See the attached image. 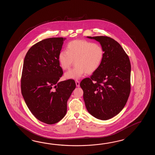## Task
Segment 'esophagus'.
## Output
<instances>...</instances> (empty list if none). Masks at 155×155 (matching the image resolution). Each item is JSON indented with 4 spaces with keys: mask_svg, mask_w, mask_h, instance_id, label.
I'll return each mask as SVG.
<instances>
[{
    "mask_svg": "<svg viewBox=\"0 0 155 155\" xmlns=\"http://www.w3.org/2000/svg\"><path fill=\"white\" fill-rule=\"evenodd\" d=\"M75 82H76V85L77 87H79L80 86V81L78 80H75Z\"/></svg>",
    "mask_w": 155,
    "mask_h": 155,
    "instance_id": "1",
    "label": "esophagus"
}]
</instances>
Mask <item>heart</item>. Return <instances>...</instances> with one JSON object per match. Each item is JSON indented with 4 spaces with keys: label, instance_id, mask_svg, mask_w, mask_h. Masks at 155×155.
<instances>
[{
    "label": "heart",
    "instance_id": "1",
    "mask_svg": "<svg viewBox=\"0 0 155 155\" xmlns=\"http://www.w3.org/2000/svg\"><path fill=\"white\" fill-rule=\"evenodd\" d=\"M104 56V50L99 43H92L85 40H75L66 45V50L61 51L58 60L64 70L73 69L65 73L66 79H79L85 74L95 72L101 65Z\"/></svg>",
    "mask_w": 155,
    "mask_h": 155
}]
</instances>
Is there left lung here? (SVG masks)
<instances>
[{
	"instance_id": "obj_1",
	"label": "left lung",
	"mask_w": 155,
	"mask_h": 155,
	"mask_svg": "<svg viewBox=\"0 0 155 155\" xmlns=\"http://www.w3.org/2000/svg\"><path fill=\"white\" fill-rule=\"evenodd\" d=\"M99 41L104 56L99 69L80 85L88 112L96 119L107 120L125 106L131 91V64L122 46L108 36H87Z\"/></svg>"
}]
</instances>
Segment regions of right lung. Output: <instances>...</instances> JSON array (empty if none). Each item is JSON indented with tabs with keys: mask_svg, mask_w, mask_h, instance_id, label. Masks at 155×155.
Masks as SVG:
<instances>
[{
	"mask_svg": "<svg viewBox=\"0 0 155 155\" xmlns=\"http://www.w3.org/2000/svg\"><path fill=\"white\" fill-rule=\"evenodd\" d=\"M65 39L43 40L30 48L24 60L22 95L33 115L49 125L59 122L66 115L67 101L76 87L73 79L58 81L63 74L58 56Z\"/></svg>",
	"mask_w": 155,
	"mask_h": 155,
	"instance_id": "right-lung-1",
	"label": "right lung"
}]
</instances>
